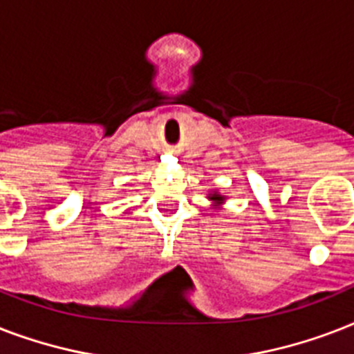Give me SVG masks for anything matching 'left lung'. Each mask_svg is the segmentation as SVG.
I'll return each instance as SVG.
<instances>
[{
    "label": "left lung",
    "mask_w": 354,
    "mask_h": 354,
    "mask_svg": "<svg viewBox=\"0 0 354 354\" xmlns=\"http://www.w3.org/2000/svg\"><path fill=\"white\" fill-rule=\"evenodd\" d=\"M211 200H222V196H218V194H213V196H211Z\"/></svg>",
    "instance_id": "8db88e82"
}]
</instances>
